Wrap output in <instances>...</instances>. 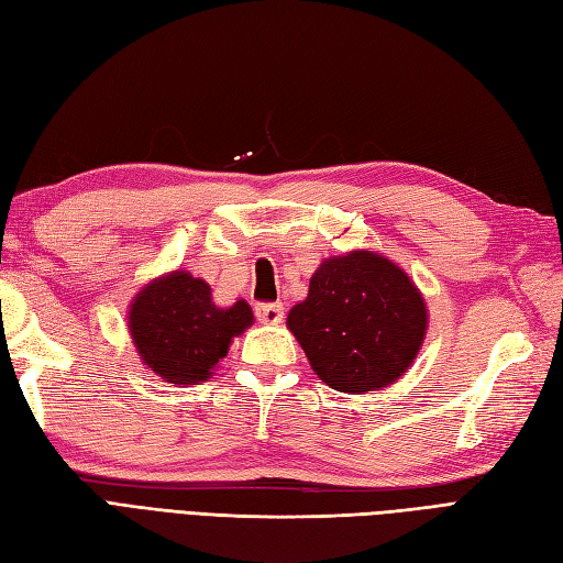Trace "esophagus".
Masks as SVG:
<instances>
[{
	"mask_svg": "<svg viewBox=\"0 0 563 563\" xmlns=\"http://www.w3.org/2000/svg\"><path fill=\"white\" fill-rule=\"evenodd\" d=\"M255 318L265 324H279L284 320V306L282 303H257Z\"/></svg>",
	"mask_w": 563,
	"mask_h": 563,
	"instance_id": "34e87169",
	"label": "esophagus"
}]
</instances>
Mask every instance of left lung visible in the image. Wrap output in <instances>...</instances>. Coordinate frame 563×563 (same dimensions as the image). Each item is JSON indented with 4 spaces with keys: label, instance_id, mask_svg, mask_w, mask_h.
Returning a JSON list of instances; mask_svg holds the SVG:
<instances>
[{
    "label": "left lung",
    "instance_id": "left-lung-1",
    "mask_svg": "<svg viewBox=\"0 0 563 563\" xmlns=\"http://www.w3.org/2000/svg\"><path fill=\"white\" fill-rule=\"evenodd\" d=\"M286 324L324 385L363 394L391 385L413 363L428 310L404 269L355 251L324 260Z\"/></svg>",
    "mask_w": 563,
    "mask_h": 563
}]
</instances>
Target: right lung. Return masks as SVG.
<instances>
[{
    "label": "right lung",
    "instance_id": "right-lung-1",
    "mask_svg": "<svg viewBox=\"0 0 563 563\" xmlns=\"http://www.w3.org/2000/svg\"><path fill=\"white\" fill-rule=\"evenodd\" d=\"M253 322L251 306L212 303L210 286L188 272H172L135 296L129 327L141 358L172 385H190L212 375L231 339Z\"/></svg>",
    "mask_w": 563,
    "mask_h": 563
}]
</instances>
